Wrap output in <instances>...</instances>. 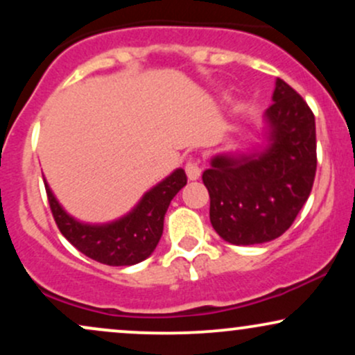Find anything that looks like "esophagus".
I'll return each instance as SVG.
<instances>
[{"label": "esophagus", "instance_id": "1", "mask_svg": "<svg viewBox=\"0 0 355 355\" xmlns=\"http://www.w3.org/2000/svg\"><path fill=\"white\" fill-rule=\"evenodd\" d=\"M185 172H187V177H189L190 180H197L202 173L200 162H198L197 158H190V160L185 164Z\"/></svg>", "mask_w": 355, "mask_h": 355}]
</instances>
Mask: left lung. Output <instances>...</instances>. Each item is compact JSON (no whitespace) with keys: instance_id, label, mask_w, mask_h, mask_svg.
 I'll return each instance as SVG.
<instances>
[{"instance_id":"8db88e82","label":"left lung","mask_w":355,"mask_h":355,"mask_svg":"<svg viewBox=\"0 0 355 355\" xmlns=\"http://www.w3.org/2000/svg\"><path fill=\"white\" fill-rule=\"evenodd\" d=\"M266 115L270 145L252 157L217 155L202 175L210 222L235 245H255L288 230L311 195L317 170L315 116L291 85L277 78Z\"/></svg>"}]
</instances>
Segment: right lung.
<instances>
[{"label": "right lung", "instance_id": "obj_1", "mask_svg": "<svg viewBox=\"0 0 355 355\" xmlns=\"http://www.w3.org/2000/svg\"><path fill=\"white\" fill-rule=\"evenodd\" d=\"M185 185V172L182 168L175 170L164 182L146 191L132 214L108 225H87L76 222L61 209L46 183L44 189L53 218L63 237L89 259L105 266L120 267L141 262L155 250L164 234L166 209L178 190Z\"/></svg>", "mask_w": 355, "mask_h": 355}]
</instances>
